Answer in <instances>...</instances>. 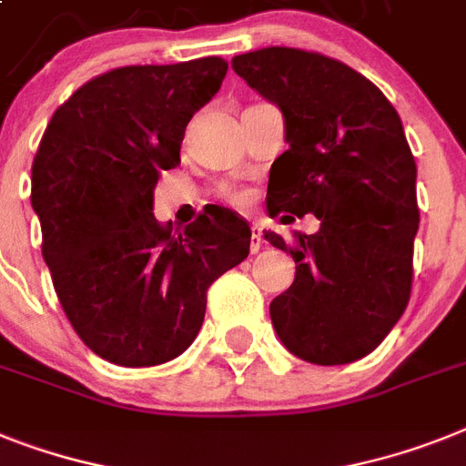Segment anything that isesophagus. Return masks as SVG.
<instances>
[{"label":"esophagus","mask_w":466,"mask_h":466,"mask_svg":"<svg viewBox=\"0 0 466 466\" xmlns=\"http://www.w3.org/2000/svg\"><path fill=\"white\" fill-rule=\"evenodd\" d=\"M249 249H252V252H259L261 249V228L257 224H252V240H249Z\"/></svg>","instance_id":"34e87169"}]
</instances>
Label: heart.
I'll use <instances>...</instances> for the list:
<instances>
[{
    "mask_svg": "<svg viewBox=\"0 0 466 466\" xmlns=\"http://www.w3.org/2000/svg\"><path fill=\"white\" fill-rule=\"evenodd\" d=\"M228 198L233 205H248L249 192L248 190H228Z\"/></svg>",
    "mask_w": 466,
    "mask_h": 466,
    "instance_id": "obj_1",
    "label": "heart"
}]
</instances>
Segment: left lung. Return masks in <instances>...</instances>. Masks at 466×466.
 Instances as JSON below:
<instances>
[{"label": "left lung", "instance_id": "left-lung-1", "mask_svg": "<svg viewBox=\"0 0 466 466\" xmlns=\"http://www.w3.org/2000/svg\"><path fill=\"white\" fill-rule=\"evenodd\" d=\"M230 66L286 118L290 147L268 171V217L321 221L295 242L264 233L298 264L268 307L276 333L305 362L362 360L412 293L417 164L402 121L371 80L326 54L267 47Z\"/></svg>", "mask_w": 466, "mask_h": 466}]
</instances>
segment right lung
Masks as SVG:
<instances>
[{
    "instance_id": "add662e5",
    "label": "right lung",
    "mask_w": 466,
    "mask_h": 466,
    "mask_svg": "<svg viewBox=\"0 0 466 466\" xmlns=\"http://www.w3.org/2000/svg\"><path fill=\"white\" fill-rule=\"evenodd\" d=\"M226 71L221 56L114 68L73 92L42 136L30 178L42 257L73 330L106 362L178 357L211 283L249 255V224L226 207L183 233L152 214L161 171L180 164L186 126Z\"/></svg>"
}]
</instances>
